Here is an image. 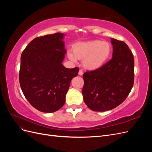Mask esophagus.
I'll return each instance as SVG.
<instances>
[{
  "label": "esophagus",
  "mask_w": 152,
  "mask_h": 152,
  "mask_svg": "<svg viewBox=\"0 0 152 152\" xmlns=\"http://www.w3.org/2000/svg\"><path fill=\"white\" fill-rule=\"evenodd\" d=\"M79 75H83V72H82V70H79Z\"/></svg>",
  "instance_id": "esophagus-1"
}]
</instances>
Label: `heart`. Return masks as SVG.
<instances>
[{
    "label": "heart",
    "instance_id": "b5f03b06",
    "mask_svg": "<svg viewBox=\"0 0 152 152\" xmlns=\"http://www.w3.org/2000/svg\"><path fill=\"white\" fill-rule=\"evenodd\" d=\"M112 47L109 42L102 40H93L75 44L73 54L68 53V57L73 61L76 59L83 60V66L89 70H94L103 66L109 58Z\"/></svg>",
    "mask_w": 152,
    "mask_h": 152
}]
</instances>
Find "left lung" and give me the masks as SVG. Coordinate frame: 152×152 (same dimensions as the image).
<instances>
[{
  "label": "left lung",
  "instance_id": "obj_1",
  "mask_svg": "<svg viewBox=\"0 0 152 152\" xmlns=\"http://www.w3.org/2000/svg\"><path fill=\"white\" fill-rule=\"evenodd\" d=\"M112 58L99 68L84 73L82 95L86 104L95 112L120 105L134 84V60L128 45L111 38Z\"/></svg>",
  "mask_w": 152,
  "mask_h": 152
}]
</instances>
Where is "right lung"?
<instances>
[{"label": "right lung", "instance_id": "right-lung-1", "mask_svg": "<svg viewBox=\"0 0 152 152\" xmlns=\"http://www.w3.org/2000/svg\"><path fill=\"white\" fill-rule=\"evenodd\" d=\"M65 34L56 33L34 39L21 56L20 84L26 99L37 110L52 113L60 109L70 82L79 68L63 65L66 50Z\"/></svg>", "mask_w": 152, "mask_h": 152}]
</instances>
